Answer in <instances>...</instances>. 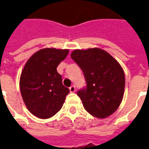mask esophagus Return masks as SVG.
<instances>
[{"label": "esophagus", "instance_id": "34e87169", "mask_svg": "<svg viewBox=\"0 0 149 149\" xmlns=\"http://www.w3.org/2000/svg\"><path fill=\"white\" fill-rule=\"evenodd\" d=\"M69 90H70V93H74L75 91H76V87H75V85H72L71 87L69 88Z\"/></svg>", "mask_w": 149, "mask_h": 149}]
</instances>
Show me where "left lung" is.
<instances>
[{
	"label": "left lung",
	"instance_id": "8db88e82",
	"mask_svg": "<svg viewBox=\"0 0 149 149\" xmlns=\"http://www.w3.org/2000/svg\"><path fill=\"white\" fill-rule=\"evenodd\" d=\"M71 58L83 71L86 87L77 95L91 115L104 118L121 103L125 93L124 70L109 53L100 49H76Z\"/></svg>",
	"mask_w": 149,
	"mask_h": 149
}]
</instances>
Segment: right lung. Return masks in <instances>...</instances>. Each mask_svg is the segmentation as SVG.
Here are the masks:
<instances>
[{
	"label": "right lung",
	"mask_w": 149,
	"mask_h": 149,
	"mask_svg": "<svg viewBox=\"0 0 149 149\" xmlns=\"http://www.w3.org/2000/svg\"><path fill=\"white\" fill-rule=\"evenodd\" d=\"M68 53V49H40L24 65L20 78L21 96L29 112L39 118H50L58 112L69 93L56 70Z\"/></svg>",
	"instance_id": "add662e5"
}]
</instances>
